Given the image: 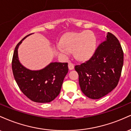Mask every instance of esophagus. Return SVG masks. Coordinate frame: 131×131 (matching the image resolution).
<instances>
[{
  "label": "esophagus",
  "mask_w": 131,
  "mask_h": 131,
  "mask_svg": "<svg viewBox=\"0 0 131 131\" xmlns=\"http://www.w3.org/2000/svg\"><path fill=\"white\" fill-rule=\"evenodd\" d=\"M68 68L70 70H73L74 69V64H73L72 63L69 62L68 63Z\"/></svg>",
  "instance_id": "1"
}]
</instances>
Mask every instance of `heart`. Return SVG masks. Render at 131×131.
<instances>
[{
	"label": "heart",
	"mask_w": 131,
	"mask_h": 131,
	"mask_svg": "<svg viewBox=\"0 0 131 131\" xmlns=\"http://www.w3.org/2000/svg\"><path fill=\"white\" fill-rule=\"evenodd\" d=\"M58 46L61 53L68 55L74 51V56L79 60H86L92 56L96 46V39L94 33L85 31L67 34Z\"/></svg>",
	"instance_id": "b5f03b06"
}]
</instances>
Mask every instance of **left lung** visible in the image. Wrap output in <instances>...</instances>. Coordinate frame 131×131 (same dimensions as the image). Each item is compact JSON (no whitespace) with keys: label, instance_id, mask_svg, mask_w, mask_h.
<instances>
[{"label":"left lung","instance_id":"8db88e82","mask_svg":"<svg viewBox=\"0 0 131 131\" xmlns=\"http://www.w3.org/2000/svg\"><path fill=\"white\" fill-rule=\"evenodd\" d=\"M124 61L121 44L113 34L108 32L93 56L85 63L75 66L81 91L92 99H99L118 85Z\"/></svg>","mask_w":131,"mask_h":131}]
</instances>
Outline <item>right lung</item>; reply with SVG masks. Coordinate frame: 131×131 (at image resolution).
I'll use <instances>...</instances> for the list:
<instances>
[{
    "mask_svg": "<svg viewBox=\"0 0 131 131\" xmlns=\"http://www.w3.org/2000/svg\"><path fill=\"white\" fill-rule=\"evenodd\" d=\"M26 36L16 45L13 53V74L19 88L33 102L49 103L60 92L64 78L68 71L67 63L52 62L40 70H31L21 64L18 49Z\"/></svg>",
    "mask_w": 131,
    "mask_h": 131,
    "instance_id": "1",
    "label": "right lung"
}]
</instances>
